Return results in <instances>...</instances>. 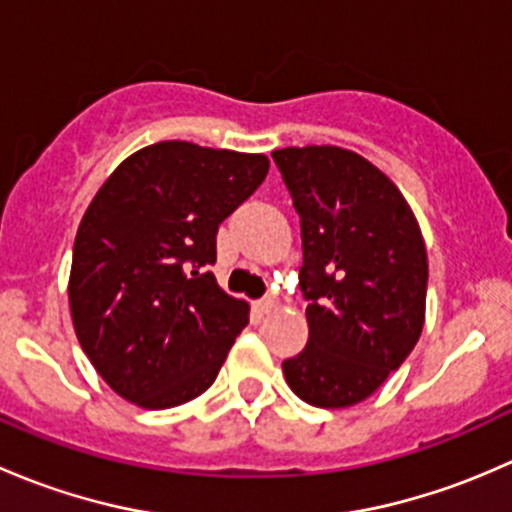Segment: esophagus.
<instances>
[{"instance_id":"esophagus-1","label":"esophagus","mask_w":512,"mask_h":512,"mask_svg":"<svg viewBox=\"0 0 512 512\" xmlns=\"http://www.w3.org/2000/svg\"><path fill=\"white\" fill-rule=\"evenodd\" d=\"M277 309V299L275 297H265V299H260V302H257V312H262V314H270V312H275Z\"/></svg>"}]
</instances>
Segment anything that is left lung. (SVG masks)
I'll return each instance as SVG.
<instances>
[{"label":"left lung","mask_w":512,"mask_h":512,"mask_svg":"<svg viewBox=\"0 0 512 512\" xmlns=\"http://www.w3.org/2000/svg\"><path fill=\"white\" fill-rule=\"evenodd\" d=\"M302 223L307 347L282 361L289 389L322 409L369 399L416 347L428 260L401 190L337 146L272 153Z\"/></svg>","instance_id":"obj_1"}]
</instances>
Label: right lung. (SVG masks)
Listing matches in <instances>:
<instances>
[{"instance_id": "add662e5", "label": "right lung", "mask_w": 512, "mask_h": 512, "mask_svg": "<svg viewBox=\"0 0 512 512\" xmlns=\"http://www.w3.org/2000/svg\"><path fill=\"white\" fill-rule=\"evenodd\" d=\"M262 153L163 141L128 156L81 218L69 307L101 379L141 409L210 389L250 307L215 282V237L265 180Z\"/></svg>"}]
</instances>
